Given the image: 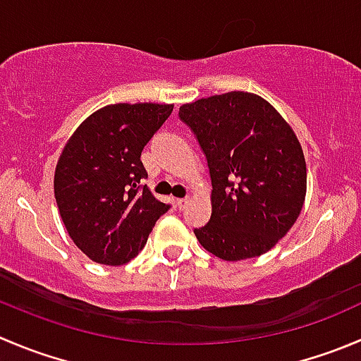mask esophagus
<instances>
[{"mask_svg":"<svg viewBox=\"0 0 361 361\" xmlns=\"http://www.w3.org/2000/svg\"><path fill=\"white\" fill-rule=\"evenodd\" d=\"M187 202H188V197H180V199H176L178 209H185V206H187Z\"/></svg>","mask_w":361,"mask_h":361,"instance_id":"obj_1","label":"esophagus"}]
</instances>
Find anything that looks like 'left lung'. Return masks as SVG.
Returning a JSON list of instances; mask_svg holds the SVG:
<instances>
[{
    "mask_svg": "<svg viewBox=\"0 0 361 361\" xmlns=\"http://www.w3.org/2000/svg\"><path fill=\"white\" fill-rule=\"evenodd\" d=\"M178 116L197 139L212 178V216L194 229L199 243L224 261L268 252L305 201V157L293 128L247 92L185 104Z\"/></svg>",
    "mask_w": 361,
    "mask_h": 361,
    "instance_id": "left-lung-1",
    "label": "left lung"
}]
</instances>
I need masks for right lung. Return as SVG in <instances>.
Segmentation results:
<instances>
[{"label": "right lung", "mask_w": 361, "mask_h": 361, "mask_svg": "<svg viewBox=\"0 0 361 361\" xmlns=\"http://www.w3.org/2000/svg\"><path fill=\"white\" fill-rule=\"evenodd\" d=\"M173 113L167 104H114L84 120L54 174L59 215L73 243L100 264H123L171 208L152 195L141 153Z\"/></svg>", "instance_id": "obj_1"}]
</instances>
